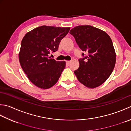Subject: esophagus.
<instances>
[{"label": "esophagus", "instance_id": "esophagus-1", "mask_svg": "<svg viewBox=\"0 0 131 131\" xmlns=\"http://www.w3.org/2000/svg\"><path fill=\"white\" fill-rule=\"evenodd\" d=\"M71 62V61H66V64H67V65H69V63H70Z\"/></svg>", "mask_w": 131, "mask_h": 131}]
</instances>
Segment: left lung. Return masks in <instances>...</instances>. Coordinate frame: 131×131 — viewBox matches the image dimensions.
Instances as JSON below:
<instances>
[{"instance_id": "1", "label": "left lung", "mask_w": 131, "mask_h": 131, "mask_svg": "<svg viewBox=\"0 0 131 131\" xmlns=\"http://www.w3.org/2000/svg\"><path fill=\"white\" fill-rule=\"evenodd\" d=\"M70 33L88 54L79 59V68L74 71L78 80L90 89L101 86L111 74L116 62L111 38L103 30L89 25L74 27Z\"/></svg>"}]
</instances>
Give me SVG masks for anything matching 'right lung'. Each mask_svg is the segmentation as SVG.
Segmentation results:
<instances>
[{
	"label": "right lung",
	"mask_w": 131,
	"mask_h": 131,
	"mask_svg": "<svg viewBox=\"0 0 131 131\" xmlns=\"http://www.w3.org/2000/svg\"><path fill=\"white\" fill-rule=\"evenodd\" d=\"M70 28L43 25L28 32L23 37L19 62L28 78L36 86L48 89L57 82L66 62L56 61L49 55L57 51L61 40Z\"/></svg>",
	"instance_id": "obj_1"
}]
</instances>
